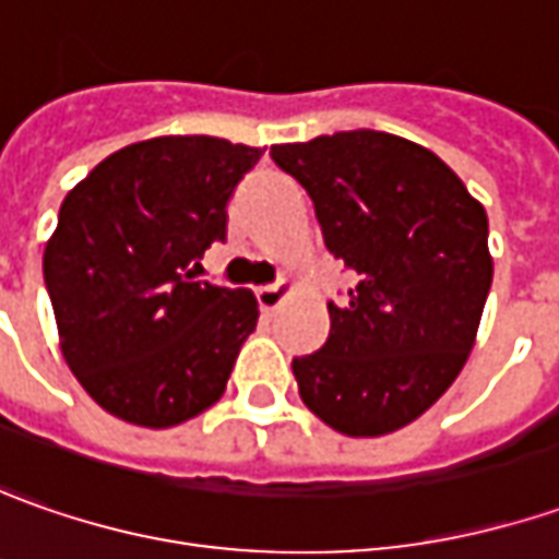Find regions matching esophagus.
<instances>
[{
	"label": "esophagus",
	"mask_w": 559,
	"mask_h": 559,
	"mask_svg": "<svg viewBox=\"0 0 559 559\" xmlns=\"http://www.w3.org/2000/svg\"><path fill=\"white\" fill-rule=\"evenodd\" d=\"M290 290H294V287H290L287 281H278V284H265V287H260V290H257V302H260L262 312H275Z\"/></svg>",
	"instance_id": "esophagus-1"
}]
</instances>
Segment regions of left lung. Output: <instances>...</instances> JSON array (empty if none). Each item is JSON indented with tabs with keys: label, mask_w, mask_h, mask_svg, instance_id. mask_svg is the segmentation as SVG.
<instances>
[{
	"label": "left lung",
	"mask_w": 559,
	"mask_h": 559,
	"mask_svg": "<svg viewBox=\"0 0 559 559\" xmlns=\"http://www.w3.org/2000/svg\"><path fill=\"white\" fill-rule=\"evenodd\" d=\"M272 160L306 188L324 247L358 278L328 302L324 346L294 358L299 395L340 433H393L471 356L491 287L486 210L433 151L390 132L272 145Z\"/></svg>",
	"instance_id": "8db88e82"
}]
</instances>
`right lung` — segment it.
I'll return each mask as SVG.
<instances>
[{
  "label": "right lung",
  "mask_w": 559,
  "mask_h": 559,
  "mask_svg": "<svg viewBox=\"0 0 559 559\" xmlns=\"http://www.w3.org/2000/svg\"><path fill=\"white\" fill-rule=\"evenodd\" d=\"M260 157L213 135L147 139L61 203L46 290L70 371L114 417L164 430L225 393L260 309L250 290L194 281V269L225 241V206Z\"/></svg>",
  "instance_id": "1"
}]
</instances>
